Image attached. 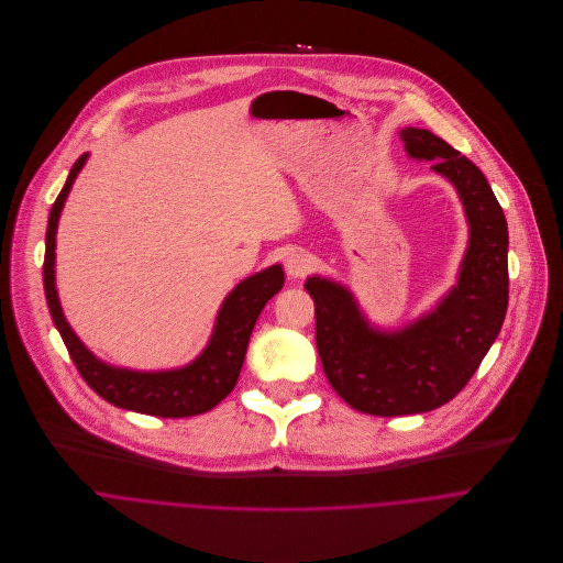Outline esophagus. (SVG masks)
<instances>
[{
  "instance_id": "esophagus-1",
  "label": "esophagus",
  "mask_w": 563,
  "mask_h": 563,
  "mask_svg": "<svg viewBox=\"0 0 563 563\" xmlns=\"http://www.w3.org/2000/svg\"><path fill=\"white\" fill-rule=\"evenodd\" d=\"M310 264H312V262H310V255H308L306 251H301V249L290 251V253L286 255V260H284V266H286V273H288L290 279H301V277L308 273Z\"/></svg>"
}]
</instances>
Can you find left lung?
<instances>
[{"mask_svg":"<svg viewBox=\"0 0 563 563\" xmlns=\"http://www.w3.org/2000/svg\"><path fill=\"white\" fill-rule=\"evenodd\" d=\"M406 155L430 162L462 201L468 242L455 284L415 319L373 323L355 292L310 275L314 340L330 386L355 410L399 417L451 401L495 344L508 308V223L484 173L426 129L399 131Z\"/></svg>","mask_w":563,"mask_h":563,"instance_id":"obj_1","label":"left lung"}]
</instances>
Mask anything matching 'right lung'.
Here are the masks:
<instances>
[{"label":"right lung","instance_id":"obj_1","mask_svg":"<svg viewBox=\"0 0 563 563\" xmlns=\"http://www.w3.org/2000/svg\"><path fill=\"white\" fill-rule=\"evenodd\" d=\"M90 153H84L68 173V179L57 195L46 229V257H44V290L51 317L59 330L62 340L75 362L79 375L86 384L108 404L153 415V417H192L214 408L227 397L242 373L246 349L255 328L257 317L262 314L268 299H273L284 288V268L273 264L246 279H242L227 297H223L212 332L208 336L201 353L177 368L164 371H137L108 364L99 360L66 321L62 301L57 295L55 279V249H57V227L68 199V192L86 166Z\"/></svg>","mask_w":563,"mask_h":563}]
</instances>
